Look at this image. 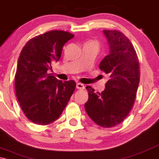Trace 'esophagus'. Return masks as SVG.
I'll use <instances>...</instances> for the list:
<instances>
[{"instance_id":"1","label":"esophagus","mask_w":159,"mask_h":159,"mask_svg":"<svg viewBox=\"0 0 159 159\" xmlns=\"http://www.w3.org/2000/svg\"><path fill=\"white\" fill-rule=\"evenodd\" d=\"M84 88H85V87H84L83 84H82V83H77V88L79 89V90H84Z\"/></svg>"}]
</instances>
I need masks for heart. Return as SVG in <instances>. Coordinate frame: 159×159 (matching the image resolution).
<instances>
[{
    "mask_svg": "<svg viewBox=\"0 0 159 159\" xmlns=\"http://www.w3.org/2000/svg\"><path fill=\"white\" fill-rule=\"evenodd\" d=\"M90 43H95V44H96L98 46V42H96V41H91Z\"/></svg>",
    "mask_w": 159,
    "mask_h": 159,
    "instance_id": "b5f03b06",
    "label": "heart"
}]
</instances>
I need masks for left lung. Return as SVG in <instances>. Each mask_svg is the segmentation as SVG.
<instances>
[{
  "label": "left lung",
  "mask_w": 159,
  "mask_h": 159,
  "mask_svg": "<svg viewBox=\"0 0 159 159\" xmlns=\"http://www.w3.org/2000/svg\"><path fill=\"white\" fill-rule=\"evenodd\" d=\"M109 45V53L99 68L109 76L105 90L94 92L87 86L88 101L84 108L98 125L109 128L120 124L131 111L140 82V64L130 40L121 32L103 30Z\"/></svg>",
  "instance_id": "obj_1"
}]
</instances>
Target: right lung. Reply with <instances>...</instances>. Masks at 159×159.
<instances>
[{
	"instance_id": "right-lung-1",
	"label": "right lung",
	"mask_w": 159,
	"mask_h": 159,
	"mask_svg": "<svg viewBox=\"0 0 159 159\" xmlns=\"http://www.w3.org/2000/svg\"><path fill=\"white\" fill-rule=\"evenodd\" d=\"M74 34L51 30L30 39L21 50L15 75V90L28 119L47 125L59 118L76 88L74 80L62 82L48 74L60 59L63 47Z\"/></svg>"
}]
</instances>
